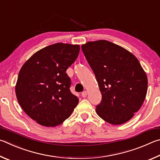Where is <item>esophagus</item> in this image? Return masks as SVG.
<instances>
[{
	"label": "esophagus",
	"instance_id": "1",
	"mask_svg": "<svg viewBox=\"0 0 160 160\" xmlns=\"http://www.w3.org/2000/svg\"><path fill=\"white\" fill-rule=\"evenodd\" d=\"M87 95H88V92L86 91H84L83 92H82V96L83 98H85V97H86V96H87Z\"/></svg>",
	"mask_w": 160,
	"mask_h": 160
}]
</instances>
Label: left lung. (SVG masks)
<instances>
[{"label": "left lung", "mask_w": 160, "mask_h": 160, "mask_svg": "<svg viewBox=\"0 0 160 160\" xmlns=\"http://www.w3.org/2000/svg\"><path fill=\"white\" fill-rule=\"evenodd\" d=\"M82 48L102 94L96 109L98 115L113 125L129 121L141 108L148 91L146 73L138 60L105 40L87 42Z\"/></svg>", "instance_id": "left-lung-1"}]
</instances>
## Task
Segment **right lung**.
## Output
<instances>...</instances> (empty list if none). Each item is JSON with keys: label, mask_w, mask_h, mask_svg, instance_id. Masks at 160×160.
<instances>
[{"label": "right lung", "mask_w": 160, "mask_h": 160, "mask_svg": "<svg viewBox=\"0 0 160 160\" xmlns=\"http://www.w3.org/2000/svg\"><path fill=\"white\" fill-rule=\"evenodd\" d=\"M79 50V45L57 43L39 50L22 65L15 85L17 99L37 124L60 125L77 107L78 99L70 92L66 71Z\"/></svg>", "instance_id": "right-lung-1"}]
</instances>
